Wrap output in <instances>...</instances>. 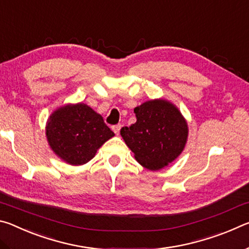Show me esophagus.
Returning a JSON list of instances; mask_svg holds the SVG:
<instances>
[{
  "label": "esophagus",
  "mask_w": 249,
  "mask_h": 249,
  "mask_svg": "<svg viewBox=\"0 0 249 249\" xmlns=\"http://www.w3.org/2000/svg\"><path fill=\"white\" fill-rule=\"evenodd\" d=\"M121 127H122V125L121 124H117V125L113 126L112 129H113V132H114L116 135H119L120 134V130H121Z\"/></svg>",
  "instance_id": "1"
}]
</instances>
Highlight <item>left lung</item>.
<instances>
[{
    "instance_id": "left-lung-1",
    "label": "left lung",
    "mask_w": 249,
    "mask_h": 249,
    "mask_svg": "<svg viewBox=\"0 0 249 249\" xmlns=\"http://www.w3.org/2000/svg\"><path fill=\"white\" fill-rule=\"evenodd\" d=\"M136 123L121 129L125 144L146 169L157 171L182 153L188 141V123L170 101L155 99L134 108Z\"/></svg>"
}]
</instances>
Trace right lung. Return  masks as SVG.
<instances>
[{
	"mask_svg": "<svg viewBox=\"0 0 249 249\" xmlns=\"http://www.w3.org/2000/svg\"><path fill=\"white\" fill-rule=\"evenodd\" d=\"M114 133L103 117L84 103L67 104L53 111L46 124V137L56 156L71 166H81Z\"/></svg>",
	"mask_w": 249,
	"mask_h": 249,
	"instance_id": "add662e5",
	"label": "right lung"
}]
</instances>
